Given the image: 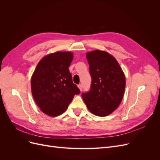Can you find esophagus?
<instances>
[{"mask_svg": "<svg viewBox=\"0 0 160 160\" xmlns=\"http://www.w3.org/2000/svg\"><path fill=\"white\" fill-rule=\"evenodd\" d=\"M78 88H79V90L81 91H82V88H82V85H78Z\"/></svg>", "mask_w": 160, "mask_h": 160, "instance_id": "1", "label": "esophagus"}]
</instances>
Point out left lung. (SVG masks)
Masks as SVG:
<instances>
[{
    "mask_svg": "<svg viewBox=\"0 0 160 160\" xmlns=\"http://www.w3.org/2000/svg\"><path fill=\"white\" fill-rule=\"evenodd\" d=\"M91 76L89 92L81 96L91 113L105 117L117 109L125 89L124 72L115 58L109 52L94 50L86 53Z\"/></svg>",
    "mask_w": 160,
    "mask_h": 160,
    "instance_id": "1",
    "label": "left lung"
}]
</instances>
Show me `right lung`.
Segmentation results:
<instances>
[{"label":"right lung","mask_w":160,"mask_h":160,"mask_svg":"<svg viewBox=\"0 0 160 160\" xmlns=\"http://www.w3.org/2000/svg\"><path fill=\"white\" fill-rule=\"evenodd\" d=\"M73 59L70 51H57L43 57L31 77V92L36 104L46 115L63 113L80 90L72 83L69 67Z\"/></svg>","instance_id":"1"}]
</instances>
